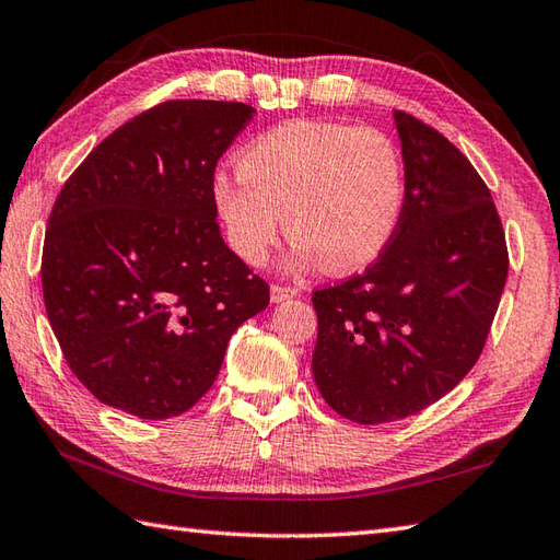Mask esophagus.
<instances>
[{"label":"esophagus","instance_id":"34e87169","mask_svg":"<svg viewBox=\"0 0 560 560\" xmlns=\"http://www.w3.org/2000/svg\"><path fill=\"white\" fill-rule=\"evenodd\" d=\"M293 295H299V287H291V283H273V287H271V301L273 303L293 299Z\"/></svg>","mask_w":560,"mask_h":560}]
</instances>
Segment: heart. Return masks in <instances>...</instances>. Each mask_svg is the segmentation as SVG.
Returning a JSON list of instances; mask_svg holds the SVG:
<instances>
[{"mask_svg": "<svg viewBox=\"0 0 560 560\" xmlns=\"http://www.w3.org/2000/svg\"><path fill=\"white\" fill-rule=\"evenodd\" d=\"M400 150L371 126L289 120L240 155V172L218 174L213 203L228 243L261 265L287 213L299 265L349 271L369 265L400 221Z\"/></svg>", "mask_w": 560, "mask_h": 560, "instance_id": "obj_1", "label": "heart"}]
</instances>
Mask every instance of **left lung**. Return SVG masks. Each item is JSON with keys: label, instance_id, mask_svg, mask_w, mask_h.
Returning a JSON list of instances; mask_svg holds the SVG:
<instances>
[{"label": "left lung", "instance_id": "1", "mask_svg": "<svg viewBox=\"0 0 560 560\" xmlns=\"http://www.w3.org/2000/svg\"><path fill=\"white\" fill-rule=\"evenodd\" d=\"M405 199L366 271L313 291V376L325 402L359 424L430 408L483 352L508 281L505 230L474 164L440 130L393 112Z\"/></svg>", "mask_w": 560, "mask_h": 560}]
</instances>
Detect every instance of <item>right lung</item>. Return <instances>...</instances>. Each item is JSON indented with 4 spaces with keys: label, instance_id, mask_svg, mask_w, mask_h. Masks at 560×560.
Masks as SVG:
<instances>
[{
    "label": "right lung",
    "instance_id": "add662e5",
    "mask_svg": "<svg viewBox=\"0 0 560 560\" xmlns=\"http://www.w3.org/2000/svg\"><path fill=\"white\" fill-rule=\"evenodd\" d=\"M255 108L172 98L84 158L52 203L40 259L62 357L96 400L142 420L194 408L269 283L215 221L218 160Z\"/></svg>",
    "mask_w": 560,
    "mask_h": 560
}]
</instances>
